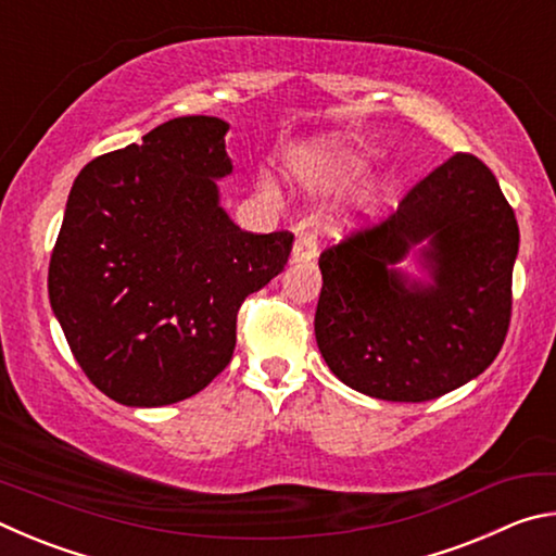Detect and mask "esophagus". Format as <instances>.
<instances>
[{"label": "esophagus", "mask_w": 556, "mask_h": 556, "mask_svg": "<svg viewBox=\"0 0 556 556\" xmlns=\"http://www.w3.org/2000/svg\"><path fill=\"white\" fill-rule=\"evenodd\" d=\"M316 260V240L314 235H299L291 248V262H308Z\"/></svg>", "instance_id": "34e87169"}]
</instances>
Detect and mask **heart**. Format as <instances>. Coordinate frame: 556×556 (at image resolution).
Returning <instances> with one entry per match:
<instances>
[{"label":"heart","instance_id":"b5f03b06","mask_svg":"<svg viewBox=\"0 0 556 556\" xmlns=\"http://www.w3.org/2000/svg\"><path fill=\"white\" fill-rule=\"evenodd\" d=\"M287 172L291 184L306 193H326L333 188L348 186L368 172V159L338 137H318L296 147L287 159ZM269 199H277L279 188L262 184Z\"/></svg>","mask_w":556,"mask_h":556}]
</instances>
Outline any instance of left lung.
I'll list each match as a JSON object with an SVG mask.
<instances>
[{"instance_id":"1","label":"left lung","mask_w":556,"mask_h":556,"mask_svg":"<svg viewBox=\"0 0 556 556\" xmlns=\"http://www.w3.org/2000/svg\"><path fill=\"white\" fill-rule=\"evenodd\" d=\"M520 230L495 176L451 156L378 228L326 250L314 331L348 388L427 402L478 378L501 353ZM412 258L420 271L399 265Z\"/></svg>"}]
</instances>
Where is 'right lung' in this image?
Instances as JSON below:
<instances>
[{
	"instance_id": "1",
	"label": "right lung",
	"mask_w": 556,
	"mask_h": 556,
	"mask_svg": "<svg viewBox=\"0 0 556 556\" xmlns=\"http://www.w3.org/2000/svg\"><path fill=\"white\" fill-rule=\"evenodd\" d=\"M228 125L176 117L75 178L49 299L90 382L127 407L201 392L235 351L244 296L285 269L289 232L252 235L220 205Z\"/></svg>"
}]
</instances>
